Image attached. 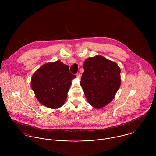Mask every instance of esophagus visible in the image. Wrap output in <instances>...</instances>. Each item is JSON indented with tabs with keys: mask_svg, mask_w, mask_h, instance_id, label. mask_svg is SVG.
<instances>
[{
	"mask_svg": "<svg viewBox=\"0 0 156 156\" xmlns=\"http://www.w3.org/2000/svg\"><path fill=\"white\" fill-rule=\"evenodd\" d=\"M76 76H77V77H78V78H80V74L79 73H76Z\"/></svg>",
	"mask_w": 156,
	"mask_h": 156,
	"instance_id": "34e87169",
	"label": "esophagus"
}]
</instances>
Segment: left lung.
<instances>
[{"label": "left lung", "instance_id": "8db88e82", "mask_svg": "<svg viewBox=\"0 0 156 156\" xmlns=\"http://www.w3.org/2000/svg\"><path fill=\"white\" fill-rule=\"evenodd\" d=\"M80 85L89 104L101 108L114 98L121 84L120 68L101 56L86 59Z\"/></svg>", "mask_w": 156, "mask_h": 156}]
</instances>
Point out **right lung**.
I'll list each match as a JSON object with an SVG mask.
<instances>
[{
  "mask_svg": "<svg viewBox=\"0 0 156 156\" xmlns=\"http://www.w3.org/2000/svg\"><path fill=\"white\" fill-rule=\"evenodd\" d=\"M75 75L69 67L60 61L48 63L40 67L33 74L31 87L38 100L50 108L63 105Z\"/></svg>",
  "mask_w": 156,
  "mask_h": 156,
  "instance_id": "obj_1",
  "label": "right lung"
}]
</instances>
